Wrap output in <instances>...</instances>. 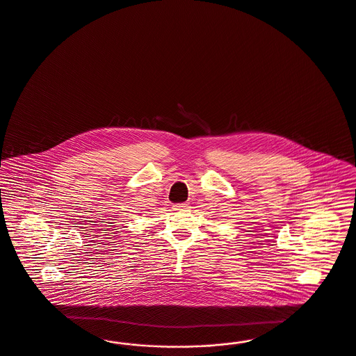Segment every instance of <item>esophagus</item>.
Returning <instances> with one entry per match:
<instances>
[{"mask_svg": "<svg viewBox=\"0 0 356 356\" xmlns=\"http://www.w3.org/2000/svg\"><path fill=\"white\" fill-rule=\"evenodd\" d=\"M189 208V204H186V202H183V204H176V205H173V210H184V209Z\"/></svg>", "mask_w": 356, "mask_h": 356, "instance_id": "1", "label": "esophagus"}]
</instances>
